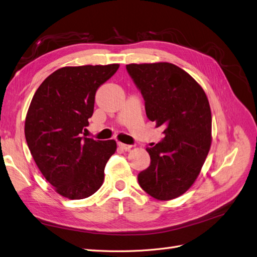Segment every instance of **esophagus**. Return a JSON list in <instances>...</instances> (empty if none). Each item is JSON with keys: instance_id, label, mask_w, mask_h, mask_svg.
<instances>
[{"instance_id": "obj_1", "label": "esophagus", "mask_w": 257, "mask_h": 257, "mask_svg": "<svg viewBox=\"0 0 257 257\" xmlns=\"http://www.w3.org/2000/svg\"><path fill=\"white\" fill-rule=\"evenodd\" d=\"M117 146L123 150H130L132 148V145H126V144H122V143H117Z\"/></svg>"}]
</instances>
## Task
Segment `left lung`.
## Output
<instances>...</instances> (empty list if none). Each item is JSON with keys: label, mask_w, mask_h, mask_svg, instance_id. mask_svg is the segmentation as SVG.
<instances>
[{"label": "left lung", "mask_w": 257, "mask_h": 257, "mask_svg": "<svg viewBox=\"0 0 257 257\" xmlns=\"http://www.w3.org/2000/svg\"><path fill=\"white\" fill-rule=\"evenodd\" d=\"M145 100L147 117L164 137L147 147L150 165L137 176L149 196L171 200L195 183L211 147L212 115L207 97L192 77L169 62L126 65Z\"/></svg>", "instance_id": "8db88e82"}]
</instances>
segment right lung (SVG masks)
I'll list each match as a JSON object with an SVG mask.
<instances>
[{
	"label": "right lung",
	"mask_w": 257,
	"mask_h": 257,
	"mask_svg": "<svg viewBox=\"0 0 257 257\" xmlns=\"http://www.w3.org/2000/svg\"><path fill=\"white\" fill-rule=\"evenodd\" d=\"M117 69V64L60 68L43 81L31 100L25 123L28 147L62 197L84 199L102 185L116 144L81 134L93 115L97 89Z\"/></svg>",
	"instance_id": "1"
}]
</instances>
